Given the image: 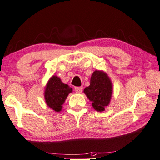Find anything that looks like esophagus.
Here are the masks:
<instances>
[{
    "label": "esophagus",
    "instance_id": "34e87169",
    "mask_svg": "<svg viewBox=\"0 0 160 160\" xmlns=\"http://www.w3.org/2000/svg\"><path fill=\"white\" fill-rule=\"evenodd\" d=\"M75 91L77 92V93H81L82 91V88L81 87H75Z\"/></svg>",
    "mask_w": 160,
    "mask_h": 160
}]
</instances>
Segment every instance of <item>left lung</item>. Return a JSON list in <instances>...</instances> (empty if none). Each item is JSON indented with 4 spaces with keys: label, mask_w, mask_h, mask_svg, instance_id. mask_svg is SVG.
I'll use <instances>...</instances> for the list:
<instances>
[{
    "label": "left lung",
    "mask_w": 160,
    "mask_h": 160,
    "mask_svg": "<svg viewBox=\"0 0 160 160\" xmlns=\"http://www.w3.org/2000/svg\"><path fill=\"white\" fill-rule=\"evenodd\" d=\"M113 86L112 82L103 71L95 70L92 74L90 84L84 89L85 94L92 102V106L97 111H104L110 103Z\"/></svg>",
    "instance_id": "obj_1"
}]
</instances>
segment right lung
Returning <instances> with one entry per match:
<instances>
[{"mask_svg": "<svg viewBox=\"0 0 160 160\" xmlns=\"http://www.w3.org/2000/svg\"><path fill=\"white\" fill-rule=\"evenodd\" d=\"M72 89L68 85L62 82L60 78L53 75L45 87L44 98L47 106L54 111H62V105Z\"/></svg>", "mask_w": 160, "mask_h": 160, "instance_id": "obj_1", "label": "right lung"}]
</instances>
